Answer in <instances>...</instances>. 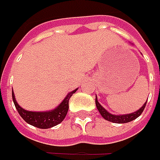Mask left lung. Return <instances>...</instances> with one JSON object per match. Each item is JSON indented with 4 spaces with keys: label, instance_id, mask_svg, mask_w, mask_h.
Segmentation results:
<instances>
[{
    "label": "left lung",
    "instance_id": "8db88e82",
    "mask_svg": "<svg viewBox=\"0 0 160 160\" xmlns=\"http://www.w3.org/2000/svg\"><path fill=\"white\" fill-rule=\"evenodd\" d=\"M146 103H147V102L135 112L130 113V114H125V115H113V114L108 112L107 111L102 107V105L98 102L97 97H96V104H97V110L99 111V112L101 113V115L103 117V118H105L108 121L113 122V123H128V122H130V121L134 120L136 118H138L142 114V112H143V110H144V108L146 106Z\"/></svg>",
    "mask_w": 160,
    "mask_h": 160
}]
</instances>
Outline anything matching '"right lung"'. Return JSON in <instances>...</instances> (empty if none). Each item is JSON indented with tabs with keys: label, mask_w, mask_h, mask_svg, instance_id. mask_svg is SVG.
<instances>
[{
	"label": "right lung",
	"mask_w": 160,
	"mask_h": 160,
	"mask_svg": "<svg viewBox=\"0 0 160 160\" xmlns=\"http://www.w3.org/2000/svg\"><path fill=\"white\" fill-rule=\"evenodd\" d=\"M77 89L72 91L69 93L66 97L63 99V101L55 110L50 111V112H29L25 111V109L21 108L18 104V102L15 99L14 93L12 90V98L13 102L19 115L23 118L25 122L28 124L32 125L33 127L39 128H49L57 126L59 123H61L65 118L68 109H69V100L72 94H74Z\"/></svg>",
	"instance_id": "obj_1"
}]
</instances>
